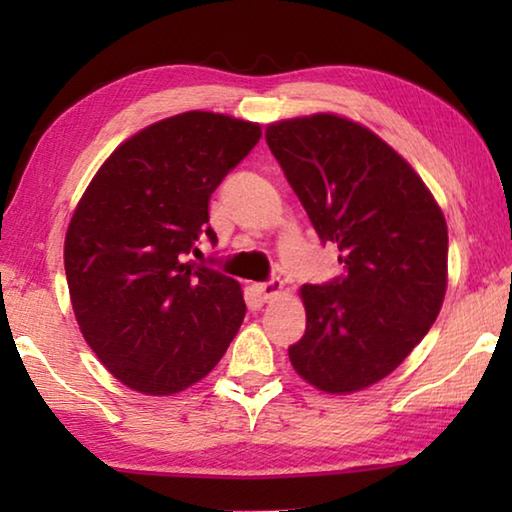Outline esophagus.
<instances>
[{"label": "esophagus", "instance_id": "34e87169", "mask_svg": "<svg viewBox=\"0 0 512 512\" xmlns=\"http://www.w3.org/2000/svg\"><path fill=\"white\" fill-rule=\"evenodd\" d=\"M282 287H284V284H282L280 277H271V280H268V282H259V284H255L253 289H255L257 296L262 298L264 302H271L273 298L280 296V293H282Z\"/></svg>", "mask_w": 512, "mask_h": 512}]
</instances>
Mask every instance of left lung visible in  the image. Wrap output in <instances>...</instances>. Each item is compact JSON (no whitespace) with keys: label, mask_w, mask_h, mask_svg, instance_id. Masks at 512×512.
Segmentation results:
<instances>
[{"label":"left lung","mask_w":512,"mask_h":512,"mask_svg":"<svg viewBox=\"0 0 512 512\" xmlns=\"http://www.w3.org/2000/svg\"><path fill=\"white\" fill-rule=\"evenodd\" d=\"M266 144L343 264L332 282L300 289L307 329L289 359L320 391H361L409 357L443 307L445 216L411 164L350 119L277 121Z\"/></svg>","instance_id":"left-lung-1"}]
</instances>
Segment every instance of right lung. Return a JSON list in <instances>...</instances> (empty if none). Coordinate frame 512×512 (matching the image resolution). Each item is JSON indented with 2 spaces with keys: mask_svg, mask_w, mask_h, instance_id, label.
Returning a JSON list of instances; mask_svg holds the SVG:
<instances>
[{
  "mask_svg": "<svg viewBox=\"0 0 512 512\" xmlns=\"http://www.w3.org/2000/svg\"><path fill=\"white\" fill-rule=\"evenodd\" d=\"M259 137V124L214 112L162 119L121 144L76 205L65 237L74 314L133 391H185L239 332L237 280L186 259L203 237L216 244L210 196Z\"/></svg>",
  "mask_w": 512,
  "mask_h": 512,
  "instance_id": "add662e5",
  "label": "right lung"
}]
</instances>
